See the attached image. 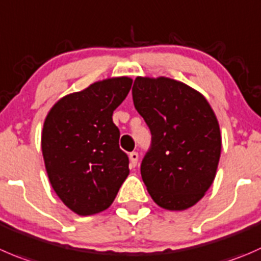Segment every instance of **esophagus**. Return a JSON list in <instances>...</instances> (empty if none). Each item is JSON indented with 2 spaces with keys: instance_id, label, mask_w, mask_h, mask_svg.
I'll list each match as a JSON object with an SVG mask.
<instances>
[{
  "instance_id": "esophagus-1",
  "label": "esophagus",
  "mask_w": 261,
  "mask_h": 261,
  "mask_svg": "<svg viewBox=\"0 0 261 261\" xmlns=\"http://www.w3.org/2000/svg\"><path fill=\"white\" fill-rule=\"evenodd\" d=\"M128 156H130L131 167H135L136 164H138V161H139V154L136 153V151H131V153L128 154Z\"/></svg>"
}]
</instances>
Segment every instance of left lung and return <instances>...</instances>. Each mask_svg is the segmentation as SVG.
Instances as JSON below:
<instances>
[{"label": "left lung", "mask_w": 261, "mask_h": 261, "mask_svg": "<svg viewBox=\"0 0 261 261\" xmlns=\"http://www.w3.org/2000/svg\"><path fill=\"white\" fill-rule=\"evenodd\" d=\"M133 100L151 134L140 166L151 199L169 211L190 208L213 184L221 156L213 110L200 93L167 77H136Z\"/></svg>", "instance_id": "left-lung-1"}]
</instances>
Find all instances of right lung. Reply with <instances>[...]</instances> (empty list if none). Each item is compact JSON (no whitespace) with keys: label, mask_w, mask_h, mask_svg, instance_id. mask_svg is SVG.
<instances>
[{"label":"right lung","mask_w":261,"mask_h":261,"mask_svg":"<svg viewBox=\"0 0 261 261\" xmlns=\"http://www.w3.org/2000/svg\"><path fill=\"white\" fill-rule=\"evenodd\" d=\"M131 84L128 77L94 83L58 100L44 121L42 151L50 185L79 216L107 209L128 174L112 115Z\"/></svg>","instance_id":"right-lung-1"}]
</instances>
